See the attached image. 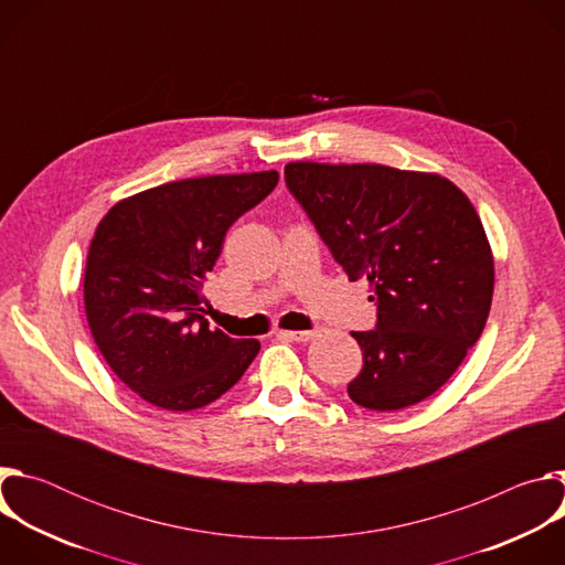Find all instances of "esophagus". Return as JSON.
Listing matches in <instances>:
<instances>
[{
  "mask_svg": "<svg viewBox=\"0 0 565 565\" xmlns=\"http://www.w3.org/2000/svg\"><path fill=\"white\" fill-rule=\"evenodd\" d=\"M317 333L315 331H277V338L290 340V342H310Z\"/></svg>",
  "mask_w": 565,
  "mask_h": 565,
  "instance_id": "34e87169",
  "label": "esophagus"
}]
</instances>
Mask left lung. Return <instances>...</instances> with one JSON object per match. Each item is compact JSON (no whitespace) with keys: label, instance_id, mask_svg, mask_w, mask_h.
Here are the masks:
<instances>
[{"label":"left lung","instance_id":"8db88e82","mask_svg":"<svg viewBox=\"0 0 565 565\" xmlns=\"http://www.w3.org/2000/svg\"><path fill=\"white\" fill-rule=\"evenodd\" d=\"M286 185L351 281L366 277L375 331L355 405L397 412L434 395L478 342L494 295V257L471 201L445 177L375 163H288Z\"/></svg>","mask_w":565,"mask_h":565}]
</instances>
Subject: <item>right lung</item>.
<instances>
[{"label":"right lung","mask_w":565,"mask_h":565,"mask_svg":"<svg viewBox=\"0 0 565 565\" xmlns=\"http://www.w3.org/2000/svg\"><path fill=\"white\" fill-rule=\"evenodd\" d=\"M279 174H216L118 201L98 223L85 268L92 335L122 384L168 412L201 409L234 386L259 340H234L203 317V279L227 227Z\"/></svg>","instance_id":"obj_1"}]
</instances>
